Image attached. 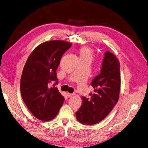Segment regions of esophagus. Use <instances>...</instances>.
Returning a JSON list of instances; mask_svg holds the SVG:
<instances>
[{
  "label": "esophagus",
  "mask_w": 148,
  "mask_h": 148,
  "mask_svg": "<svg viewBox=\"0 0 148 148\" xmlns=\"http://www.w3.org/2000/svg\"><path fill=\"white\" fill-rule=\"evenodd\" d=\"M67 95H68V97H74V95H75V93H67Z\"/></svg>",
  "instance_id": "34e87169"
}]
</instances>
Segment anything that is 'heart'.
<instances>
[{"mask_svg":"<svg viewBox=\"0 0 148 148\" xmlns=\"http://www.w3.org/2000/svg\"><path fill=\"white\" fill-rule=\"evenodd\" d=\"M79 53L80 58H88L90 60L93 59V50L88 47H84L80 48L79 50Z\"/></svg>","mask_w":148,"mask_h":148,"instance_id":"1","label":"heart"}]
</instances>
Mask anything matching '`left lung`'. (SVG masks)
Wrapping results in <instances>:
<instances>
[{"label": "left lung", "mask_w": 148, "mask_h": 148, "mask_svg": "<svg viewBox=\"0 0 148 148\" xmlns=\"http://www.w3.org/2000/svg\"><path fill=\"white\" fill-rule=\"evenodd\" d=\"M120 63L116 56L106 51L100 74L91 83L94 93L90 99L82 97V104L75 112L77 120L84 125H93L101 122L117 104L120 93Z\"/></svg>", "instance_id": "obj_1"}]
</instances>
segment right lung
<instances>
[{
  "label": "right lung",
  "mask_w": 148,
  "mask_h": 148,
  "mask_svg": "<svg viewBox=\"0 0 148 148\" xmlns=\"http://www.w3.org/2000/svg\"><path fill=\"white\" fill-rule=\"evenodd\" d=\"M71 45L61 40L43 42L32 51L24 66L20 82L21 97L34 116L42 121L53 119L64 101L58 88H50L49 84L53 80L58 83L56 69L61 56Z\"/></svg>",
  "instance_id": "right-lung-1"
}]
</instances>
